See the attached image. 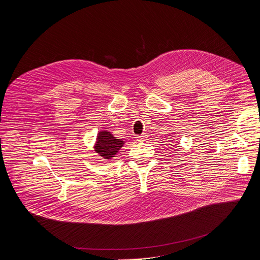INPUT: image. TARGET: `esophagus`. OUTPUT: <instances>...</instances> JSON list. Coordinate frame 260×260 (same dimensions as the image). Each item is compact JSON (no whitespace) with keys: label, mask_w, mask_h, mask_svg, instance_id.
Returning a JSON list of instances; mask_svg holds the SVG:
<instances>
[{"label":"esophagus","mask_w":260,"mask_h":260,"mask_svg":"<svg viewBox=\"0 0 260 260\" xmlns=\"http://www.w3.org/2000/svg\"><path fill=\"white\" fill-rule=\"evenodd\" d=\"M136 138H137V141H139V142H144V141H146L147 136H146V135H141V136H137Z\"/></svg>","instance_id":"34e87169"}]
</instances>
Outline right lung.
I'll use <instances>...</instances> for the list:
<instances>
[{"instance_id":"right-lung-1","label":"right lung","mask_w":260,"mask_h":260,"mask_svg":"<svg viewBox=\"0 0 260 260\" xmlns=\"http://www.w3.org/2000/svg\"><path fill=\"white\" fill-rule=\"evenodd\" d=\"M123 145L124 141L116 139L109 131H101L96 137L94 151L105 159H111L116 155Z\"/></svg>"}]
</instances>
